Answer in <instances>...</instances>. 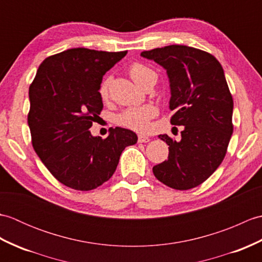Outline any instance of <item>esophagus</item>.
I'll use <instances>...</instances> for the list:
<instances>
[{"label":"esophagus","mask_w":262,"mask_h":262,"mask_svg":"<svg viewBox=\"0 0 262 262\" xmlns=\"http://www.w3.org/2000/svg\"><path fill=\"white\" fill-rule=\"evenodd\" d=\"M149 141H151V138H149L148 136H145V135H138V143H148Z\"/></svg>","instance_id":"esophagus-1"}]
</instances>
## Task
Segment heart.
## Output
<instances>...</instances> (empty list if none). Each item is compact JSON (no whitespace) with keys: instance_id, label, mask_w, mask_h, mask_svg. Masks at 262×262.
Masks as SVG:
<instances>
[{"instance_id":"heart-1","label":"heart","mask_w":262,"mask_h":262,"mask_svg":"<svg viewBox=\"0 0 262 262\" xmlns=\"http://www.w3.org/2000/svg\"><path fill=\"white\" fill-rule=\"evenodd\" d=\"M129 75L133 81L140 86H143L149 79H152V77H157V74H155L154 71L140 63H135L130 66ZM110 81L111 77H105L101 82V84H100L99 94L103 100L108 98ZM157 114L158 110L153 104L140 105V107H130L125 109L124 111H121L119 115H117L116 122L120 126L127 127L133 130L145 132L148 129L151 119L153 117H155Z\"/></svg>"}]
</instances>
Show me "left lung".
<instances>
[{
    "label": "left lung",
    "mask_w": 262,
    "mask_h": 262,
    "mask_svg": "<svg viewBox=\"0 0 262 262\" xmlns=\"http://www.w3.org/2000/svg\"><path fill=\"white\" fill-rule=\"evenodd\" d=\"M166 70L170 82L171 124L183 126L181 141L166 134L168 160L153 166L165 186L188 190L214 173L224 160L233 133V98L224 71L213 55L183 45L141 53Z\"/></svg>",
    "instance_id": "left-lung-1"
}]
</instances>
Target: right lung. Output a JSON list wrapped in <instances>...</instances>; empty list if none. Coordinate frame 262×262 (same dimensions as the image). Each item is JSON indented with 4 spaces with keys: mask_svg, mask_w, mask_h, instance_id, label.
<instances>
[{
    "mask_svg": "<svg viewBox=\"0 0 262 262\" xmlns=\"http://www.w3.org/2000/svg\"><path fill=\"white\" fill-rule=\"evenodd\" d=\"M126 54L68 49L43 60L30 84L32 146L66 187L88 191L101 186L113 177L125 147L137 142L134 132L121 127L110 128L104 140L89 129L103 108L102 76Z\"/></svg>",
    "mask_w": 262,
    "mask_h": 262,
    "instance_id": "right-lung-1",
    "label": "right lung"
}]
</instances>
